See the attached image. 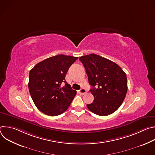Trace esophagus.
<instances>
[{
    "label": "esophagus",
    "mask_w": 155,
    "mask_h": 155,
    "mask_svg": "<svg viewBox=\"0 0 155 155\" xmlns=\"http://www.w3.org/2000/svg\"><path fill=\"white\" fill-rule=\"evenodd\" d=\"M78 92H79V93H80V94L83 95V94H84L86 93V91L85 89H84V88H82V89H81V90H80L78 91Z\"/></svg>",
    "instance_id": "obj_1"
}]
</instances>
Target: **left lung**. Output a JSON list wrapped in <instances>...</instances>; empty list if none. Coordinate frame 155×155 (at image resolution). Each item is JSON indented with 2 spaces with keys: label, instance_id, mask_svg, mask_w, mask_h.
I'll list each match as a JSON object with an SVG mask.
<instances>
[{
  "label": "left lung",
  "instance_id": "8db88e82",
  "mask_svg": "<svg viewBox=\"0 0 155 155\" xmlns=\"http://www.w3.org/2000/svg\"><path fill=\"white\" fill-rule=\"evenodd\" d=\"M92 86L94 101L86 106L91 112L107 116L115 112L122 104L127 91L126 75L116 63L91 54L79 58Z\"/></svg>",
  "mask_w": 155,
  "mask_h": 155
}]
</instances>
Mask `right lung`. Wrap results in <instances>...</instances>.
Wrapping results in <instances>:
<instances>
[{
    "mask_svg": "<svg viewBox=\"0 0 155 155\" xmlns=\"http://www.w3.org/2000/svg\"><path fill=\"white\" fill-rule=\"evenodd\" d=\"M78 57L59 54L37 64L29 72L31 96L37 108L44 114L57 116L68 110L77 91L65 77ZM62 82L65 83L61 86Z\"/></svg>",
    "mask_w": 155,
    "mask_h": 155,
    "instance_id": "right-lung-1",
    "label": "right lung"
}]
</instances>
